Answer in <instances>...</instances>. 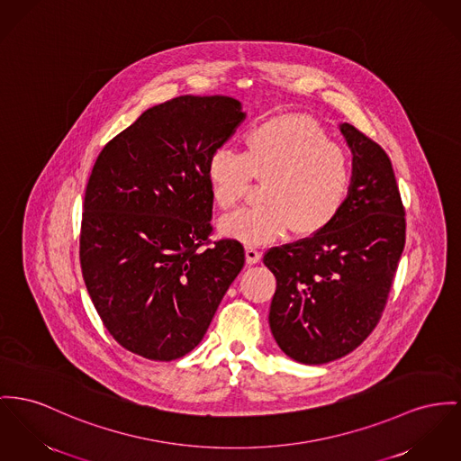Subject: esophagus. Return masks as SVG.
I'll list each match as a JSON object with an SVG mask.
<instances>
[{"mask_svg":"<svg viewBox=\"0 0 461 461\" xmlns=\"http://www.w3.org/2000/svg\"><path fill=\"white\" fill-rule=\"evenodd\" d=\"M260 258H262V251H260L258 248H255V246H248V248H246V262H248L249 266L258 264Z\"/></svg>","mask_w":461,"mask_h":461,"instance_id":"1","label":"esophagus"}]
</instances>
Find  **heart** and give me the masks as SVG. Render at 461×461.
<instances>
[{"label":"heart","mask_w":461,"mask_h":461,"mask_svg":"<svg viewBox=\"0 0 461 461\" xmlns=\"http://www.w3.org/2000/svg\"><path fill=\"white\" fill-rule=\"evenodd\" d=\"M253 178L266 180L264 204L223 216L220 230L264 245L290 230L309 238L330 227L348 201L353 169L344 149L318 123L286 113L253 125L245 152L221 147L208 158L206 180L221 210L238 206Z\"/></svg>","instance_id":"b5f03b06"}]
</instances>
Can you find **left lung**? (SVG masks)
I'll list each match as a JSON object with an SVG mask.
<instances>
[{
	"label": "left lung",
	"instance_id": "left-lung-1",
	"mask_svg": "<svg viewBox=\"0 0 461 461\" xmlns=\"http://www.w3.org/2000/svg\"><path fill=\"white\" fill-rule=\"evenodd\" d=\"M353 182L336 221L306 240L271 248L276 276L271 332L290 358L321 366L351 353L375 329L405 245V210L392 160L351 123Z\"/></svg>",
	"mask_w": 461,
	"mask_h": 461
}]
</instances>
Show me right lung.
Masks as SVG:
<instances>
[{
  "label": "right lung",
  "mask_w": 461,
  "mask_h": 461,
  "mask_svg": "<svg viewBox=\"0 0 461 461\" xmlns=\"http://www.w3.org/2000/svg\"><path fill=\"white\" fill-rule=\"evenodd\" d=\"M229 95H180L104 145L86 188L80 266L122 348L171 362L204 338L245 266L236 240L212 245L210 155L245 121Z\"/></svg>",
  "instance_id": "1"
}]
</instances>
